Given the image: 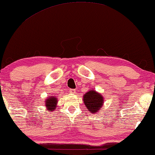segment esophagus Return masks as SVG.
Listing matches in <instances>:
<instances>
[{
    "label": "esophagus",
    "instance_id": "34e87169",
    "mask_svg": "<svg viewBox=\"0 0 155 155\" xmlns=\"http://www.w3.org/2000/svg\"><path fill=\"white\" fill-rule=\"evenodd\" d=\"M69 91H70V93H72V94H75L76 90H75V89H70Z\"/></svg>",
    "mask_w": 155,
    "mask_h": 155
}]
</instances>
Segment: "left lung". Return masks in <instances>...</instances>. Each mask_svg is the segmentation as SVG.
Here are the masks:
<instances>
[{
	"label": "left lung",
	"instance_id": "8db88e82",
	"mask_svg": "<svg viewBox=\"0 0 155 155\" xmlns=\"http://www.w3.org/2000/svg\"><path fill=\"white\" fill-rule=\"evenodd\" d=\"M83 101L86 107L93 114L99 111L104 103V98L101 94L95 90H90L83 96Z\"/></svg>",
	"mask_w": 155,
	"mask_h": 155
}]
</instances>
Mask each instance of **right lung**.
Returning <instances> with one entry per match:
<instances>
[{
	"instance_id": "1",
	"label": "right lung",
	"mask_w": 155,
	"mask_h": 155,
	"mask_svg": "<svg viewBox=\"0 0 155 155\" xmlns=\"http://www.w3.org/2000/svg\"><path fill=\"white\" fill-rule=\"evenodd\" d=\"M58 103V99L55 96H52V97H48L45 101V106L47 107L48 110L49 111H53L56 108Z\"/></svg>"
}]
</instances>
